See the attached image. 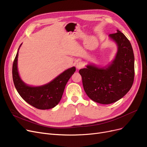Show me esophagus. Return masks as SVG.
<instances>
[{
  "label": "esophagus",
  "mask_w": 147,
  "mask_h": 147,
  "mask_svg": "<svg viewBox=\"0 0 147 147\" xmlns=\"http://www.w3.org/2000/svg\"><path fill=\"white\" fill-rule=\"evenodd\" d=\"M84 66V64L82 61H79L76 63V68L78 69H81L83 68Z\"/></svg>",
  "instance_id": "obj_1"
}]
</instances>
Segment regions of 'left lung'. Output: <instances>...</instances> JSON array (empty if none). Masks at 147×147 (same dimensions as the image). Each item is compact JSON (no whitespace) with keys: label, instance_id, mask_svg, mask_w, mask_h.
<instances>
[{"label":"left lung","instance_id":"left-lung-1","mask_svg":"<svg viewBox=\"0 0 147 147\" xmlns=\"http://www.w3.org/2000/svg\"><path fill=\"white\" fill-rule=\"evenodd\" d=\"M109 37L118 47L112 63L102 68L90 64L79 70L87 95L102 104L115 102L124 96L132 87L135 76L134 54L129 40L119 30Z\"/></svg>","mask_w":147,"mask_h":147}]
</instances>
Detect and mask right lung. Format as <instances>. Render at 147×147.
Listing matches in <instances>:
<instances>
[{
  "label": "right lung",
  "instance_id": "obj_1",
  "mask_svg": "<svg viewBox=\"0 0 147 147\" xmlns=\"http://www.w3.org/2000/svg\"><path fill=\"white\" fill-rule=\"evenodd\" d=\"M21 45L12 65V78L15 87L21 98L30 105L40 110L52 109L59 102L66 84L76 71V68L73 67L67 69L45 85L37 87L30 86L22 82L18 71L17 61Z\"/></svg>",
  "mask_w": 147,
  "mask_h": 147
}]
</instances>
